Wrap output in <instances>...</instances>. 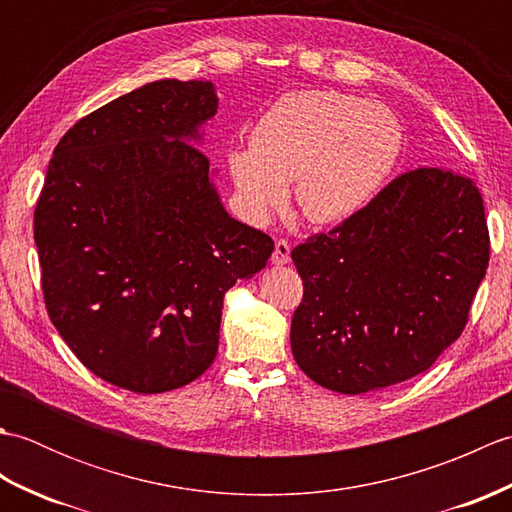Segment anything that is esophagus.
Returning <instances> with one entry per match:
<instances>
[{
  "instance_id": "esophagus-1",
  "label": "esophagus",
  "mask_w": 512,
  "mask_h": 512,
  "mask_svg": "<svg viewBox=\"0 0 512 512\" xmlns=\"http://www.w3.org/2000/svg\"><path fill=\"white\" fill-rule=\"evenodd\" d=\"M290 262V244L286 239H277L275 250H273V264L284 266Z\"/></svg>"
}]
</instances>
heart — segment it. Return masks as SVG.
Listing matches in <instances>:
<instances>
[{
	"label": "heart",
	"mask_w": 512,
	"mask_h": 512,
	"mask_svg": "<svg viewBox=\"0 0 512 512\" xmlns=\"http://www.w3.org/2000/svg\"><path fill=\"white\" fill-rule=\"evenodd\" d=\"M402 145L396 116L334 90L290 92L259 118L250 147L228 151V171L244 211L266 220L288 200L312 224L361 211L394 169Z\"/></svg>",
	"instance_id": "heart-1"
}]
</instances>
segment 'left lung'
Returning <instances> with one entry per match:
<instances>
[{
  "label": "left lung",
  "instance_id": "8db88e82",
  "mask_svg": "<svg viewBox=\"0 0 512 512\" xmlns=\"http://www.w3.org/2000/svg\"><path fill=\"white\" fill-rule=\"evenodd\" d=\"M290 257L303 281L290 345L306 376L341 394L396 385L469 321L491 257L482 193L458 171L413 169Z\"/></svg>",
  "mask_w": 512,
  "mask_h": 512
}]
</instances>
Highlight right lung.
I'll return each instance as SVG.
<instances>
[{
    "instance_id": "add662e5",
    "label": "right lung",
    "mask_w": 512,
    "mask_h": 512,
    "mask_svg": "<svg viewBox=\"0 0 512 512\" xmlns=\"http://www.w3.org/2000/svg\"><path fill=\"white\" fill-rule=\"evenodd\" d=\"M215 110L209 81L118 96L65 132L35 206L50 321L90 372L136 394L211 367L224 292L275 248L224 211L193 145Z\"/></svg>"
}]
</instances>
